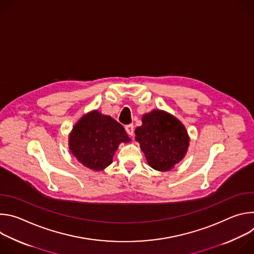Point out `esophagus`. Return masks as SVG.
<instances>
[{
	"label": "esophagus",
	"mask_w": 254,
	"mask_h": 254,
	"mask_svg": "<svg viewBox=\"0 0 254 254\" xmlns=\"http://www.w3.org/2000/svg\"><path fill=\"white\" fill-rule=\"evenodd\" d=\"M126 131L127 132L128 135H133V131H134V128H133V125L130 124V125H127L126 126Z\"/></svg>",
	"instance_id": "34e87169"
}]
</instances>
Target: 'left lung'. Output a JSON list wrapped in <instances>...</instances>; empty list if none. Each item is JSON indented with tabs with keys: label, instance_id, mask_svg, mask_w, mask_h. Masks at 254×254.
I'll return each instance as SVG.
<instances>
[{
	"label": "left lung",
	"instance_id": "obj_1",
	"mask_svg": "<svg viewBox=\"0 0 254 254\" xmlns=\"http://www.w3.org/2000/svg\"><path fill=\"white\" fill-rule=\"evenodd\" d=\"M135 139L149 165L157 171H169L182 160L189 147L185 127L171 115L154 111L142 117Z\"/></svg>",
	"mask_w": 254,
	"mask_h": 254
}]
</instances>
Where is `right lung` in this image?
I'll list each match as a JSON object with an SVG mask.
<instances>
[{
    "mask_svg": "<svg viewBox=\"0 0 254 254\" xmlns=\"http://www.w3.org/2000/svg\"><path fill=\"white\" fill-rule=\"evenodd\" d=\"M129 140L120 123L110 116L92 112L74 126L69 137V149L82 165L100 171L112 164L119 144Z\"/></svg>",
    "mask_w": 254,
    "mask_h": 254,
    "instance_id": "add662e5",
    "label": "right lung"
}]
</instances>
